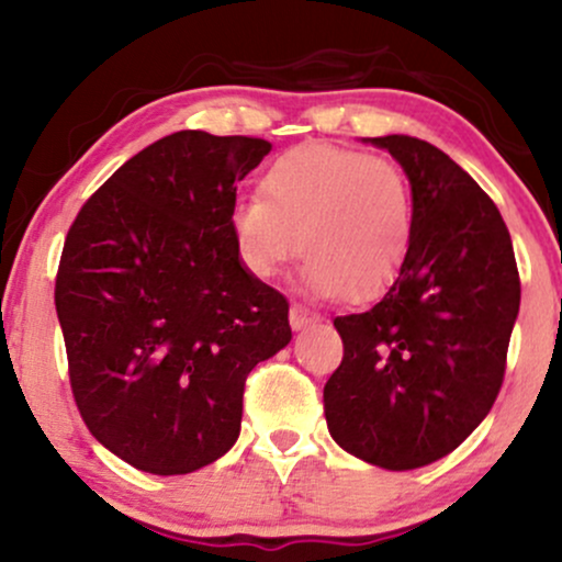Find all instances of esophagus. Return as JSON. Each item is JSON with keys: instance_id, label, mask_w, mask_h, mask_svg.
I'll list each match as a JSON object with an SVG mask.
<instances>
[{"instance_id": "obj_1", "label": "esophagus", "mask_w": 562, "mask_h": 562, "mask_svg": "<svg viewBox=\"0 0 562 562\" xmlns=\"http://www.w3.org/2000/svg\"><path fill=\"white\" fill-rule=\"evenodd\" d=\"M288 319H290V327H293V330H301V327L312 325V322L317 317H314V314L308 312L306 306H301V303H293V306H290Z\"/></svg>"}]
</instances>
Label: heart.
I'll use <instances>...</instances> for the list:
<instances>
[{"label":"heart","instance_id":"heart-1","mask_svg":"<svg viewBox=\"0 0 562 562\" xmlns=\"http://www.w3.org/2000/svg\"><path fill=\"white\" fill-rule=\"evenodd\" d=\"M229 224L256 280H272L301 248V277L314 293L362 301L409 256L415 200L393 160L314 145L277 160L259 195L237 200Z\"/></svg>","mask_w":562,"mask_h":562}]
</instances>
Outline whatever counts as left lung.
Masks as SVG:
<instances>
[{"label":"left lung","instance_id":"left-lung-1","mask_svg":"<svg viewBox=\"0 0 562 562\" xmlns=\"http://www.w3.org/2000/svg\"><path fill=\"white\" fill-rule=\"evenodd\" d=\"M372 145L409 177L415 240L380 301L335 317L344 362L325 417L348 454L412 470L460 447L496 402L520 277L499 209L447 153L404 134Z\"/></svg>","mask_w":562,"mask_h":562}]
</instances>
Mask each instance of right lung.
<instances>
[{"label":"right lung","mask_w":562,"mask_h":562,"mask_svg":"<svg viewBox=\"0 0 562 562\" xmlns=\"http://www.w3.org/2000/svg\"><path fill=\"white\" fill-rule=\"evenodd\" d=\"M259 137L177 132L81 205L55 308L89 434L156 475H184L240 436L250 370L290 344L288 301L245 272L232 237L237 182Z\"/></svg>","instance_id":"right-lung-1"}]
</instances>
